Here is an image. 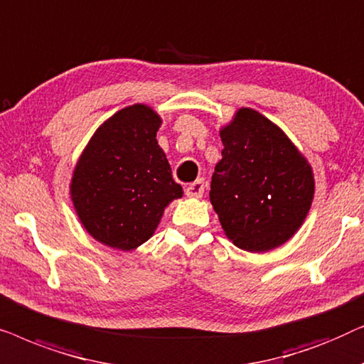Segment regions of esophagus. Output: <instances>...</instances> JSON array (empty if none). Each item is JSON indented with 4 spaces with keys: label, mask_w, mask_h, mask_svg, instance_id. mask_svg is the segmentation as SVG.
Returning a JSON list of instances; mask_svg holds the SVG:
<instances>
[{
    "label": "esophagus",
    "mask_w": 364,
    "mask_h": 364,
    "mask_svg": "<svg viewBox=\"0 0 364 364\" xmlns=\"http://www.w3.org/2000/svg\"><path fill=\"white\" fill-rule=\"evenodd\" d=\"M203 192H205V186H203L202 181H196L186 187V196L188 198H200Z\"/></svg>",
    "instance_id": "1"
}]
</instances>
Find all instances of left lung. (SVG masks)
<instances>
[{
    "instance_id": "left-lung-1",
    "label": "left lung",
    "mask_w": 364,
    "mask_h": 364,
    "mask_svg": "<svg viewBox=\"0 0 364 364\" xmlns=\"http://www.w3.org/2000/svg\"><path fill=\"white\" fill-rule=\"evenodd\" d=\"M220 139L210 202L223 232L247 252L282 245L310 210L315 192L310 164L280 127L248 107L222 129Z\"/></svg>"
}]
</instances>
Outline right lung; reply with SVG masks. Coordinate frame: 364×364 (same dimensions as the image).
Returning <instances> with one entry per match:
<instances>
[{
  "label": "right lung",
  "instance_id": "add662e5",
  "mask_svg": "<svg viewBox=\"0 0 364 364\" xmlns=\"http://www.w3.org/2000/svg\"><path fill=\"white\" fill-rule=\"evenodd\" d=\"M161 122L144 104L122 109L97 129L74 168V208L104 245L124 252L142 245L168 202L182 197L157 144Z\"/></svg>",
  "mask_w": 364,
  "mask_h": 364
}]
</instances>
